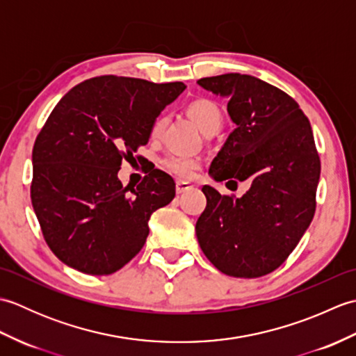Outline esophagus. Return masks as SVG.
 Masks as SVG:
<instances>
[{"label": "esophagus", "mask_w": 356, "mask_h": 356, "mask_svg": "<svg viewBox=\"0 0 356 356\" xmlns=\"http://www.w3.org/2000/svg\"><path fill=\"white\" fill-rule=\"evenodd\" d=\"M191 188H193L191 184L182 182V180H179V182L176 184V193H177V194H182V193H185V191H188V190H191Z\"/></svg>", "instance_id": "obj_1"}]
</instances>
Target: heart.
<instances>
[{"instance_id":"obj_1","label":"heart","mask_w":356,"mask_h":356,"mask_svg":"<svg viewBox=\"0 0 356 356\" xmlns=\"http://www.w3.org/2000/svg\"><path fill=\"white\" fill-rule=\"evenodd\" d=\"M188 115L191 116V119L199 125L200 130L205 134L211 131H217L223 122L220 107L209 99L193 101L190 105H188ZM165 125H166V116L163 115L157 116L149 128L151 139L153 140L161 139V136L165 130ZM161 165L165 171H168L170 174H172V176L188 180V179H193L195 176V172L200 170L202 162L197 157L171 153V154H166L162 159Z\"/></svg>"}]
</instances>
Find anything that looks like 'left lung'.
<instances>
[{
    "mask_svg": "<svg viewBox=\"0 0 356 356\" xmlns=\"http://www.w3.org/2000/svg\"><path fill=\"white\" fill-rule=\"evenodd\" d=\"M197 84L228 97L237 125L211 163L217 182L248 180L241 197L205 185L207 208L195 223L207 259L226 275L257 278L282 266L311 225L321 162L311 122L283 90L240 73Z\"/></svg>",
    "mask_w": 356,
    "mask_h": 356,
    "instance_id": "obj_1",
    "label": "left lung"
}]
</instances>
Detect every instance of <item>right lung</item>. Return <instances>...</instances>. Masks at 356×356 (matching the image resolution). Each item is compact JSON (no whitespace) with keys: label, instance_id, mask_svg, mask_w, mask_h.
<instances>
[{"label":"right lung","instance_id":"add662e5","mask_svg":"<svg viewBox=\"0 0 356 356\" xmlns=\"http://www.w3.org/2000/svg\"><path fill=\"white\" fill-rule=\"evenodd\" d=\"M184 90L107 74L74 86L50 113L33 145L30 197L45 243L67 266L108 275L145 245L149 217L174 199L176 184L153 170L128 190L118 171Z\"/></svg>","mask_w":356,"mask_h":356}]
</instances>
